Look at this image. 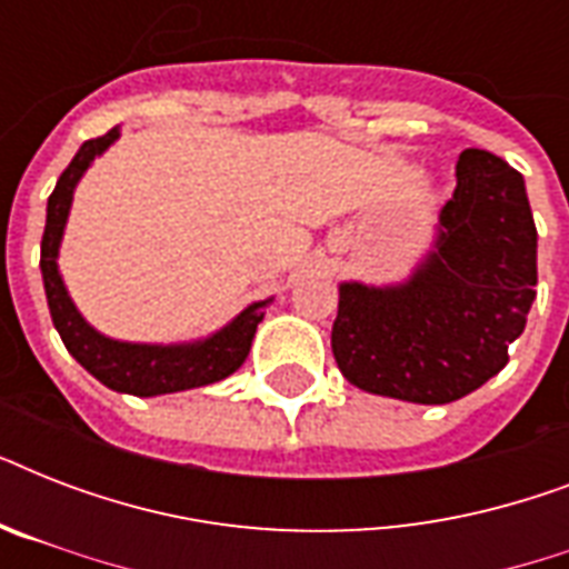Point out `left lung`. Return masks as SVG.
<instances>
[{
	"label": "left lung",
	"instance_id": "1",
	"mask_svg": "<svg viewBox=\"0 0 569 569\" xmlns=\"http://www.w3.org/2000/svg\"><path fill=\"white\" fill-rule=\"evenodd\" d=\"M437 239L405 283H339L330 346L372 396L449 405L499 375L538 286V230L522 173L469 147Z\"/></svg>",
	"mask_w": 569,
	"mask_h": 569
}]
</instances>
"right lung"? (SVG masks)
I'll list each match as a JSON object with an SVG mask.
<instances>
[{
    "mask_svg": "<svg viewBox=\"0 0 569 569\" xmlns=\"http://www.w3.org/2000/svg\"><path fill=\"white\" fill-rule=\"evenodd\" d=\"M118 136L120 129L114 127L102 138L84 141L79 153L73 156V162L58 177L56 191L49 194L47 230L40 241V271H43L49 316H52L58 337L93 378L114 392L150 398L230 378L244 363L257 325L266 316L271 298L250 303L248 310H241L230 325L214 330L212 337L180 342V346H147V342H120V339L102 337L100 330H93L82 319V312L76 310V303L67 295V286L58 271V248L64 239L76 182L82 180V173L91 168L97 156L106 153L118 141Z\"/></svg>",
    "mask_w": 569,
    "mask_h": 569,
    "instance_id": "obj_1",
    "label": "right lung"
}]
</instances>
